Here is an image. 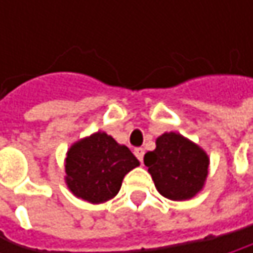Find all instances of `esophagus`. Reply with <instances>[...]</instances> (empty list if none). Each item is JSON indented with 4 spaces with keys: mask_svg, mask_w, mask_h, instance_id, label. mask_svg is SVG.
Wrapping results in <instances>:
<instances>
[{
    "mask_svg": "<svg viewBox=\"0 0 253 253\" xmlns=\"http://www.w3.org/2000/svg\"><path fill=\"white\" fill-rule=\"evenodd\" d=\"M134 155H136V158L142 163L143 161V155H145V149L143 148H134Z\"/></svg>",
    "mask_w": 253,
    "mask_h": 253,
    "instance_id": "34e87169",
    "label": "esophagus"
}]
</instances>
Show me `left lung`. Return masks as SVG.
Segmentation results:
<instances>
[{"mask_svg": "<svg viewBox=\"0 0 253 253\" xmlns=\"http://www.w3.org/2000/svg\"><path fill=\"white\" fill-rule=\"evenodd\" d=\"M143 163L163 196L184 201L202 189L210 160L198 145L170 131L157 139V148L145 154Z\"/></svg>", "mask_w": 253, "mask_h": 253, "instance_id": "obj_1", "label": "left lung"}]
</instances>
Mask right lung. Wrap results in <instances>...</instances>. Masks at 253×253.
<instances>
[{"label":"right lung","mask_w":253,"mask_h":253,"mask_svg":"<svg viewBox=\"0 0 253 253\" xmlns=\"http://www.w3.org/2000/svg\"><path fill=\"white\" fill-rule=\"evenodd\" d=\"M137 166V158L127 146L98 131L67 152L66 180L77 198L101 204L119 193L125 176Z\"/></svg>","instance_id":"right-lung-1"}]
</instances>
